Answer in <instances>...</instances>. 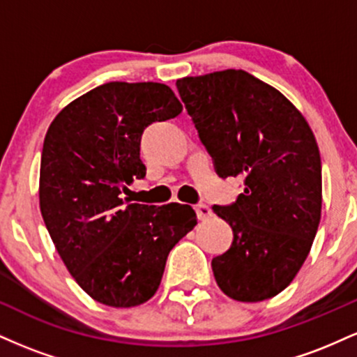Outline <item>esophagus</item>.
<instances>
[{
	"mask_svg": "<svg viewBox=\"0 0 357 357\" xmlns=\"http://www.w3.org/2000/svg\"><path fill=\"white\" fill-rule=\"evenodd\" d=\"M195 210H196V215H198L199 220H208V218H210V216L213 215L211 208L208 206V204H204V203L196 204Z\"/></svg>",
	"mask_w": 357,
	"mask_h": 357,
	"instance_id": "esophagus-1",
	"label": "esophagus"
}]
</instances>
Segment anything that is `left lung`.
<instances>
[{
	"instance_id": "1",
	"label": "left lung",
	"mask_w": 357,
	"mask_h": 357,
	"mask_svg": "<svg viewBox=\"0 0 357 357\" xmlns=\"http://www.w3.org/2000/svg\"><path fill=\"white\" fill-rule=\"evenodd\" d=\"M179 97L220 178L241 176L243 192L213 211L233 230L211 260L228 297L260 302L280 294L309 255L321 221L322 166L302 114L245 70L176 82Z\"/></svg>"
}]
</instances>
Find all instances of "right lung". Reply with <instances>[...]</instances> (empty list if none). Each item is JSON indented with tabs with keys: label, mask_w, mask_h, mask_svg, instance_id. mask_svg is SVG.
<instances>
[{
	"label": "right lung",
	"mask_w": 357,
	"mask_h": 357,
	"mask_svg": "<svg viewBox=\"0 0 357 357\" xmlns=\"http://www.w3.org/2000/svg\"><path fill=\"white\" fill-rule=\"evenodd\" d=\"M183 110L165 84L109 82L53 119L40 166V210L56 252L90 297L134 307L154 296L169 252L196 225L190 204H127V184L146 176L147 126Z\"/></svg>",
	"instance_id": "1"
}]
</instances>
